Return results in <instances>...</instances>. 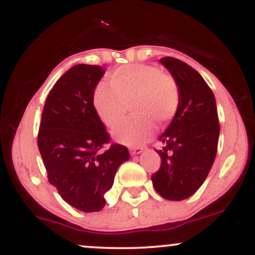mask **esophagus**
Returning <instances> with one entry per match:
<instances>
[{
    "instance_id": "obj_1",
    "label": "esophagus",
    "mask_w": 255,
    "mask_h": 255,
    "mask_svg": "<svg viewBox=\"0 0 255 255\" xmlns=\"http://www.w3.org/2000/svg\"><path fill=\"white\" fill-rule=\"evenodd\" d=\"M142 151H144V148H141V147H131V148H129L130 154H139V153H141Z\"/></svg>"
}]
</instances>
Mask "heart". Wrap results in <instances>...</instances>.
Segmentation results:
<instances>
[{
  "label": "heart",
  "mask_w": 255,
  "mask_h": 255,
  "mask_svg": "<svg viewBox=\"0 0 255 255\" xmlns=\"http://www.w3.org/2000/svg\"><path fill=\"white\" fill-rule=\"evenodd\" d=\"M109 86L98 85L93 91V109L107 127L114 128L125 115L127 105L132 104L136 116L113 131L116 141L124 145H141L154 133L156 124L170 122L180 107L177 81L158 67L122 66L109 75Z\"/></svg>",
  "instance_id": "heart-1"
}]
</instances>
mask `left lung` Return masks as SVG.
I'll use <instances>...</instances> for the list:
<instances>
[{
    "label": "left lung",
    "mask_w": 255,
    "mask_h": 255,
    "mask_svg": "<svg viewBox=\"0 0 255 255\" xmlns=\"http://www.w3.org/2000/svg\"><path fill=\"white\" fill-rule=\"evenodd\" d=\"M160 62L177 81L181 102L159 137L162 163L151 178L160 197L178 201L194 194L211 170L218 147V114L212 90L194 68L174 57Z\"/></svg>",
    "instance_id": "8db88e82"
}]
</instances>
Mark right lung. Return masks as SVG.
Masks as SVG:
<instances>
[{
  "label": "right lung",
  "instance_id": "add662e5",
  "mask_svg": "<svg viewBox=\"0 0 255 255\" xmlns=\"http://www.w3.org/2000/svg\"><path fill=\"white\" fill-rule=\"evenodd\" d=\"M101 66L77 64L56 81L46 98L38 130V148L50 184L66 203L84 212L101 211L119 166L129 159L93 109ZM105 144L111 146L101 152Z\"/></svg>",
  "mask_w": 255,
  "mask_h": 255
}]
</instances>
